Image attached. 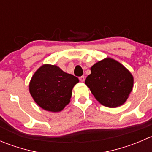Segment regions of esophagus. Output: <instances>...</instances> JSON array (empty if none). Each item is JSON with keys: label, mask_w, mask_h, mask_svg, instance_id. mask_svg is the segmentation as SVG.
I'll return each mask as SVG.
<instances>
[{"label": "esophagus", "mask_w": 152, "mask_h": 152, "mask_svg": "<svg viewBox=\"0 0 152 152\" xmlns=\"http://www.w3.org/2000/svg\"><path fill=\"white\" fill-rule=\"evenodd\" d=\"M79 80H80L82 82H85V77L84 76H80V77H79Z\"/></svg>", "instance_id": "34e87169"}]
</instances>
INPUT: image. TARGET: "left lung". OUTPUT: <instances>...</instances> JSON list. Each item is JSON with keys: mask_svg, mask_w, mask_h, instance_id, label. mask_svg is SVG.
I'll return each instance as SVG.
<instances>
[{"mask_svg": "<svg viewBox=\"0 0 152 152\" xmlns=\"http://www.w3.org/2000/svg\"><path fill=\"white\" fill-rule=\"evenodd\" d=\"M85 84L96 100L105 107L124 104L132 90L134 79L120 62L106 58L93 65Z\"/></svg>", "mask_w": 152, "mask_h": 152, "instance_id": "obj_1", "label": "left lung"}]
</instances>
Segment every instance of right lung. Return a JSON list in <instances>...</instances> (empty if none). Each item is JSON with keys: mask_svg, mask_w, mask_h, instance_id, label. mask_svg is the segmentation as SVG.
<instances>
[{"mask_svg": "<svg viewBox=\"0 0 152 152\" xmlns=\"http://www.w3.org/2000/svg\"><path fill=\"white\" fill-rule=\"evenodd\" d=\"M79 79L59 67L43 65L34 73L29 83V92L41 108L60 112L70 102L72 89Z\"/></svg>", "mask_w": 152, "mask_h": 152, "instance_id": "right-lung-1", "label": "right lung"}]
</instances>
